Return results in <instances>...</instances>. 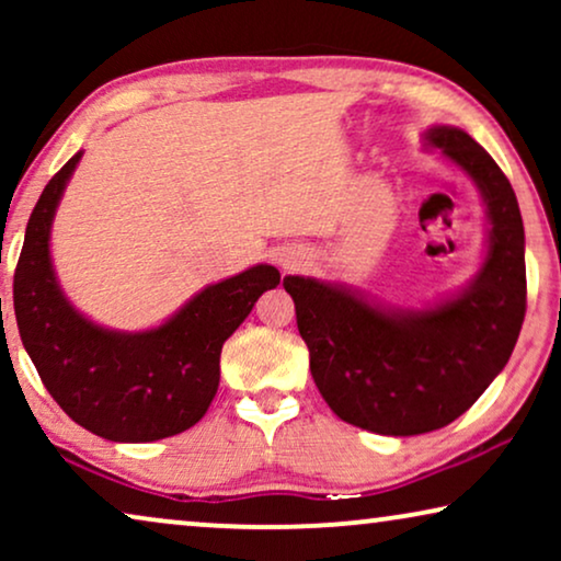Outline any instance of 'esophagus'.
<instances>
[{
  "mask_svg": "<svg viewBox=\"0 0 561 561\" xmlns=\"http://www.w3.org/2000/svg\"><path fill=\"white\" fill-rule=\"evenodd\" d=\"M306 263V252L298 248H283L278 252V265L283 271H298Z\"/></svg>",
  "mask_w": 561,
  "mask_h": 561,
  "instance_id": "esophagus-1",
  "label": "esophagus"
}]
</instances>
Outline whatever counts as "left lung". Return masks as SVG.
I'll list each match as a JSON object with an SVG mask.
<instances>
[{"instance_id":"obj_1","label":"left lung","mask_w":561,"mask_h":561,"mask_svg":"<svg viewBox=\"0 0 561 561\" xmlns=\"http://www.w3.org/2000/svg\"><path fill=\"white\" fill-rule=\"evenodd\" d=\"M426 148L462 168L488 214V255L470 286L432 309H388L336 283L286 275L319 393L352 426L413 436L462 416L508 363L526 317L524 219L511 181L465 129Z\"/></svg>"}]
</instances>
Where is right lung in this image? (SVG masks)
Segmentation results:
<instances>
[{"mask_svg":"<svg viewBox=\"0 0 561 561\" xmlns=\"http://www.w3.org/2000/svg\"><path fill=\"white\" fill-rule=\"evenodd\" d=\"M83 152L68 160L37 198L14 271V317L43 386L87 432L110 442H156L181 434L209 409L219 355L267 288L273 265H255L206 286L148 332H114L89 321L58 286L50 225Z\"/></svg>","mask_w":561,"mask_h":561,"instance_id":"add662e5","label":"right lung"}]
</instances>
